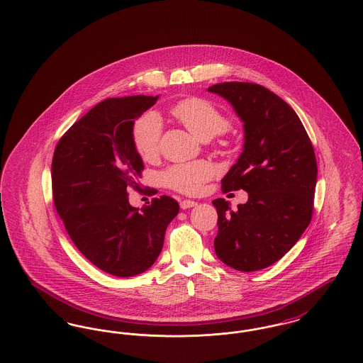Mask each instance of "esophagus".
<instances>
[{
	"instance_id": "obj_1",
	"label": "esophagus",
	"mask_w": 363,
	"mask_h": 363,
	"mask_svg": "<svg viewBox=\"0 0 363 363\" xmlns=\"http://www.w3.org/2000/svg\"><path fill=\"white\" fill-rule=\"evenodd\" d=\"M179 206H181L182 209H188V208L196 207V206H197V203H196V201H193V200H182Z\"/></svg>"
}]
</instances>
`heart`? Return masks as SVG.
<instances>
[{
	"label": "heart",
	"mask_w": 363,
	"mask_h": 363,
	"mask_svg": "<svg viewBox=\"0 0 363 363\" xmlns=\"http://www.w3.org/2000/svg\"><path fill=\"white\" fill-rule=\"evenodd\" d=\"M177 120L182 122L190 132L200 140H211L227 132L231 126L228 117L215 104L203 98H186L172 107ZM163 132L162 117L155 111L144 113L133 123L132 140L138 155L144 160H151L159 154L160 138ZM215 174L213 166L204 160L181 163L169 167L162 174L163 184L170 189L196 194L204 188Z\"/></svg>",
	"instance_id": "obj_1"
}]
</instances>
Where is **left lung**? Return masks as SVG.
Wrapping results in <instances>:
<instances>
[{
    "label": "left lung",
    "mask_w": 363,
    "mask_h": 363,
    "mask_svg": "<svg viewBox=\"0 0 363 363\" xmlns=\"http://www.w3.org/2000/svg\"><path fill=\"white\" fill-rule=\"evenodd\" d=\"M223 96L243 122L245 143L222 190L247 191L233 211L225 199L218 212L216 256L225 265L253 272L281 259L301 238L313 215L317 162L311 138L293 108L253 83L230 82L208 88Z\"/></svg>",
    "instance_id": "obj_1"
}]
</instances>
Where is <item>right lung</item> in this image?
I'll return each instance as SVG.
<instances>
[{"label":"right lung","mask_w":363,"mask_h":363,"mask_svg":"<svg viewBox=\"0 0 363 363\" xmlns=\"http://www.w3.org/2000/svg\"><path fill=\"white\" fill-rule=\"evenodd\" d=\"M159 96L108 98L60 138L52 163V200L70 240L86 259L118 277L145 272L163 247L179 206L169 197L129 204L144 169L132 128Z\"/></svg>","instance_id":"add662e5"}]
</instances>
